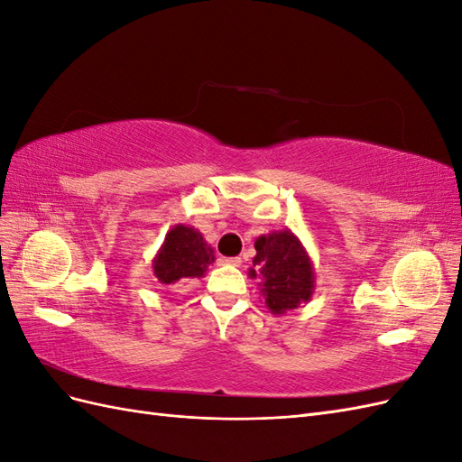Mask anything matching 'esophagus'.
Returning a JSON list of instances; mask_svg holds the SVG:
<instances>
[{"label":"esophagus","mask_w":462,"mask_h":462,"mask_svg":"<svg viewBox=\"0 0 462 462\" xmlns=\"http://www.w3.org/2000/svg\"><path fill=\"white\" fill-rule=\"evenodd\" d=\"M219 263H227V265H236V268H239V265L243 263V260H241L239 256H235V258H219Z\"/></svg>","instance_id":"1"}]
</instances>
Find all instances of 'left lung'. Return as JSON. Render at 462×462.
I'll return each mask as SVG.
<instances>
[{"label": "left lung", "mask_w": 462, "mask_h": 462, "mask_svg": "<svg viewBox=\"0 0 462 462\" xmlns=\"http://www.w3.org/2000/svg\"><path fill=\"white\" fill-rule=\"evenodd\" d=\"M250 279H258L260 295L272 314H285L309 302L316 289L314 263L299 236L291 229L260 235Z\"/></svg>", "instance_id": "8db88e82"}]
</instances>
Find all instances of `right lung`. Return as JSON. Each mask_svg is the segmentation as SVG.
Instances as JSON below:
<instances>
[{"mask_svg":"<svg viewBox=\"0 0 462 462\" xmlns=\"http://www.w3.org/2000/svg\"><path fill=\"white\" fill-rule=\"evenodd\" d=\"M214 248L209 246L199 229L177 223L167 231L165 239L152 260L153 275L162 285L187 283L200 279L214 263Z\"/></svg>","mask_w":462,"mask_h":462,"instance_id":"add662e5","label":"right lung"}]
</instances>
